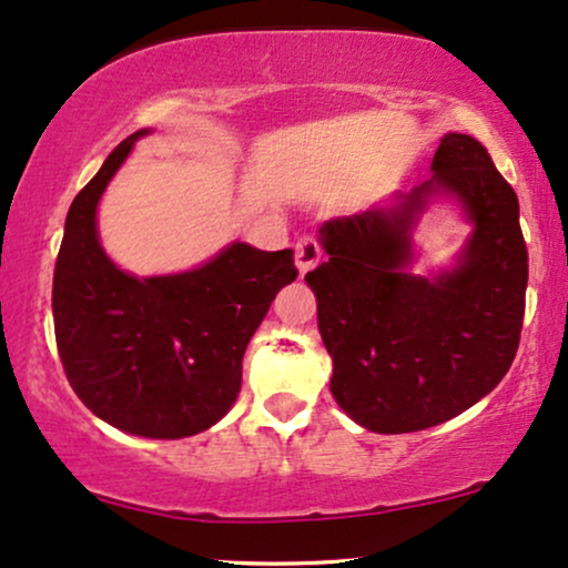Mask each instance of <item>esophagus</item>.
Returning <instances> with one entry per match:
<instances>
[{"label":"esophagus","instance_id":"34e87169","mask_svg":"<svg viewBox=\"0 0 568 568\" xmlns=\"http://www.w3.org/2000/svg\"><path fill=\"white\" fill-rule=\"evenodd\" d=\"M322 262V246L317 243V239H312V235H304L296 243V267L301 275H306L308 270H314L317 264Z\"/></svg>","mask_w":568,"mask_h":568}]
</instances>
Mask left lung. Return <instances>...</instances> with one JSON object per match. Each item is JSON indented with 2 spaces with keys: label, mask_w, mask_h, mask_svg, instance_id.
<instances>
[{
  "label": "left lung",
  "mask_w": 568,
  "mask_h": 568,
  "mask_svg": "<svg viewBox=\"0 0 568 568\" xmlns=\"http://www.w3.org/2000/svg\"><path fill=\"white\" fill-rule=\"evenodd\" d=\"M429 170L387 204L327 220V262L304 277L333 358L329 393L379 435L454 419L504 379L519 348L529 270L519 199L466 133H445ZM435 197H454L473 233L450 268L416 276L413 227Z\"/></svg>",
  "instance_id": "obj_1"
}]
</instances>
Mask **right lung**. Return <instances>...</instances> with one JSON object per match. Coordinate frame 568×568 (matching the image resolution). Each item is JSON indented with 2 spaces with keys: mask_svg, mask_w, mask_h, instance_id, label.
Wrapping results in <instances>:
<instances>
[{
  "mask_svg": "<svg viewBox=\"0 0 568 568\" xmlns=\"http://www.w3.org/2000/svg\"><path fill=\"white\" fill-rule=\"evenodd\" d=\"M143 128L106 156L64 220L54 264V335L75 396L128 435L178 440L204 433L241 393V362L283 285L293 251L233 241L199 267L135 277L99 241L97 210Z\"/></svg>",
  "mask_w": 568,
  "mask_h": 568,
  "instance_id": "right-lung-1",
  "label": "right lung"
}]
</instances>
